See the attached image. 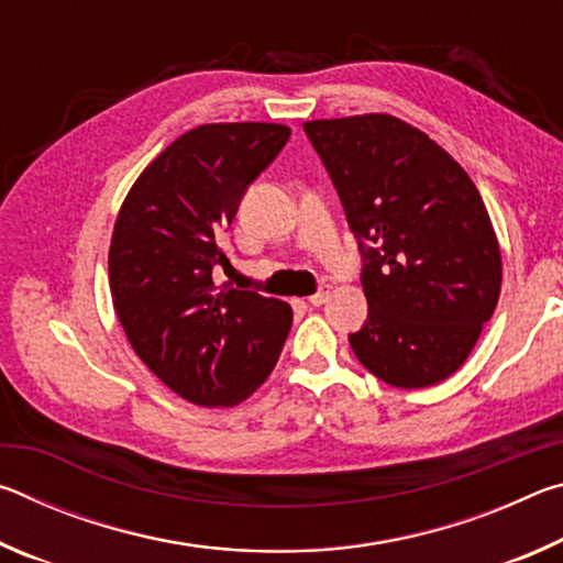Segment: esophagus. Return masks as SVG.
<instances>
[{"instance_id": "esophagus-1", "label": "esophagus", "mask_w": 563, "mask_h": 563, "mask_svg": "<svg viewBox=\"0 0 563 563\" xmlns=\"http://www.w3.org/2000/svg\"><path fill=\"white\" fill-rule=\"evenodd\" d=\"M330 285H322V288L316 292V295H310L308 298V302L312 305V308H320V305H325L328 302V298H330Z\"/></svg>"}]
</instances>
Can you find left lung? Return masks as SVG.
<instances>
[{
    "label": "left lung",
    "mask_w": 563,
    "mask_h": 563,
    "mask_svg": "<svg viewBox=\"0 0 563 563\" xmlns=\"http://www.w3.org/2000/svg\"><path fill=\"white\" fill-rule=\"evenodd\" d=\"M365 258L367 322L357 360L402 389L442 383L497 308L501 253L474 180L446 151L389 113L305 121Z\"/></svg>",
    "instance_id": "obj_1"
}]
</instances>
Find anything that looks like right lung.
Returning <instances> with one entry per match:
<instances>
[{"instance_id": "1", "label": "right lung", "mask_w": 563, "mask_h": 563, "mask_svg": "<svg viewBox=\"0 0 563 563\" xmlns=\"http://www.w3.org/2000/svg\"><path fill=\"white\" fill-rule=\"evenodd\" d=\"M283 123H203L141 170L109 247L111 300L141 362L198 407H233L273 373L288 302L216 285L245 188L288 144Z\"/></svg>"}]
</instances>
